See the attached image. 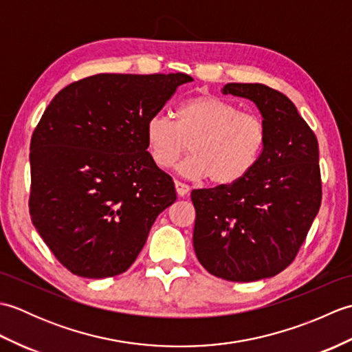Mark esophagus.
Here are the masks:
<instances>
[{
    "instance_id": "obj_1",
    "label": "esophagus",
    "mask_w": 352,
    "mask_h": 352,
    "mask_svg": "<svg viewBox=\"0 0 352 352\" xmlns=\"http://www.w3.org/2000/svg\"><path fill=\"white\" fill-rule=\"evenodd\" d=\"M175 190L178 193V197H186L189 193L190 188H189L188 184H184L182 182H175Z\"/></svg>"
}]
</instances>
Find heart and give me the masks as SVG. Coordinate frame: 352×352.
<instances>
[{
	"mask_svg": "<svg viewBox=\"0 0 352 352\" xmlns=\"http://www.w3.org/2000/svg\"><path fill=\"white\" fill-rule=\"evenodd\" d=\"M148 154L157 168L168 169L190 149L180 170L227 188L250 174L266 145V125L254 113L218 96L199 95L175 109L174 122L154 115L145 124Z\"/></svg>",
	"mask_w": 352,
	"mask_h": 352,
	"instance_id": "obj_1",
	"label": "heart"
}]
</instances>
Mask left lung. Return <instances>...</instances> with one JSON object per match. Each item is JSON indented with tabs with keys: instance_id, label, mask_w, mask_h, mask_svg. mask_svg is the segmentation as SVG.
Here are the masks:
<instances>
[{
	"instance_id": "8db88e82",
	"label": "left lung",
	"mask_w": 352,
	"mask_h": 352,
	"mask_svg": "<svg viewBox=\"0 0 352 352\" xmlns=\"http://www.w3.org/2000/svg\"><path fill=\"white\" fill-rule=\"evenodd\" d=\"M222 94L256 102L266 145L243 180L192 190L193 248L207 272L250 283L284 271L307 237L322 201L319 148L284 94L258 83H228Z\"/></svg>"
}]
</instances>
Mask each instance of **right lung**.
<instances>
[{"label":"right lung","instance_id":"right-lung-1","mask_svg":"<svg viewBox=\"0 0 352 352\" xmlns=\"http://www.w3.org/2000/svg\"><path fill=\"white\" fill-rule=\"evenodd\" d=\"M188 74H96L63 87L30 144V218L74 275L125 272L157 216L175 203L146 151L145 124Z\"/></svg>","mask_w":352,"mask_h":352}]
</instances>
